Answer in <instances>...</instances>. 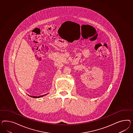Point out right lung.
Wrapping results in <instances>:
<instances>
[{
	"label": "right lung",
	"mask_w": 133,
	"mask_h": 133,
	"mask_svg": "<svg viewBox=\"0 0 133 133\" xmlns=\"http://www.w3.org/2000/svg\"><path fill=\"white\" fill-rule=\"evenodd\" d=\"M43 95H42V96H38V97H37V96H30V97H32L33 98H39V97H42L43 96Z\"/></svg>",
	"instance_id": "1"
}]
</instances>
